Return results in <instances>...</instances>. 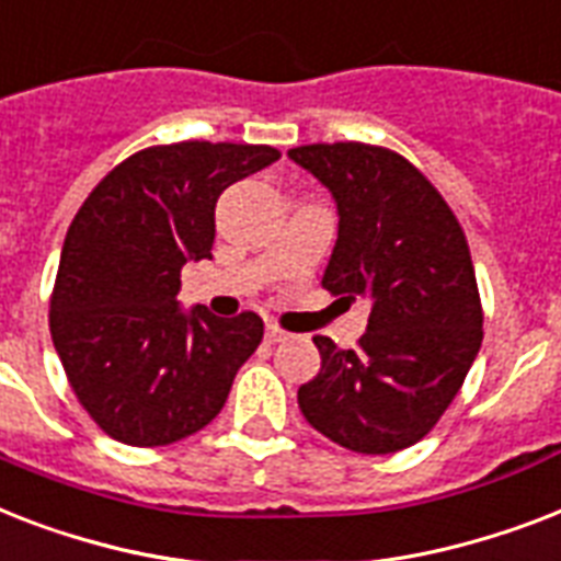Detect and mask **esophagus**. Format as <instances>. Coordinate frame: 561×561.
Returning <instances> with one entry per match:
<instances>
[{
    "label": "esophagus",
    "mask_w": 561,
    "mask_h": 561,
    "mask_svg": "<svg viewBox=\"0 0 561 561\" xmlns=\"http://www.w3.org/2000/svg\"><path fill=\"white\" fill-rule=\"evenodd\" d=\"M286 335H289V333H286V330H280V327H277V324H266V342L268 344L284 342Z\"/></svg>",
    "instance_id": "1"
}]
</instances>
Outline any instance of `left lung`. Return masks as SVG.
I'll use <instances>...</instances> for the list:
<instances>
[{"label": "left lung", "mask_w": 561, "mask_h": 561, "mask_svg": "<svg viewBox=\"0 0 561 561\" xmlns=\"http://www.w3.org/2000/svg\"><path fill=\"white\" fill-rule=\"evenodd\" d=\"M339 208L321 286L367 298L356 351L316 335L321 370L298 388L307 423L358 455H391L432 432L481 351L483 309L458 217L388 147L362 141L289 150Z\"/></svg>", "instance_id": "left-lung-1"}]
</instances>
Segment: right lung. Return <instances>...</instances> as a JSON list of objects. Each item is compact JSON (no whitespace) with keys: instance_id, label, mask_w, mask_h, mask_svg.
<instances>
[{"instance_id":"right-lung-1","label":"right lung","mask_w":561,"mask_h":561,"mask_svg":"<svg viewBox=\"0 0 561 561\" xmlns=\"http://www.w3.org/2000/svg\"><path fill=\"white\" fill-rule=\"evenodd\" d=\"M280 159L266 145L179 141L112 168L75 214L54 280V351L78 402L127 446H168L222 411L257 351L254 312H182V266L210 260L219 194Z\"/></svg>"}]
</instances>
